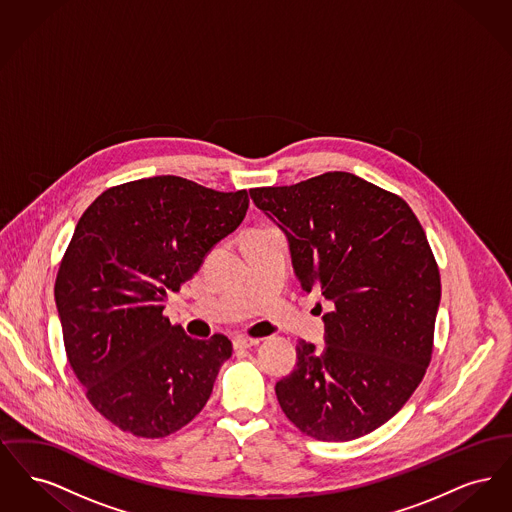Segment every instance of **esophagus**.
Masks as SVG:
<instances>
[{
  "instance_id": "esophagus-1",
  "label": "esophagus",
  "mask_w": 512,
  "mask_h": 512,
  "mask_svg": "<svg viewBox=\"0 0 512 512\" xmlns=\"http://www.w3.org/2000/svg\"><path fill=\"white\" fill-rule=\"evenodd\" d=\"M261 340L259 338H247V336H238L236 340H234V347L236 349H249V347H255V345H259Z\"/></svg>"
}]
</instances>
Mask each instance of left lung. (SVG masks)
<instances>
[{
	"label": "left lung",
	"mask_w": 512,
	"mask_h": 512,
	"mask_svg": "<svg viewBox=\"0 0 512 512\" xmlns=\"http://www.w3.org/2000/svg\"><path fill=\"white\" fill-rule=\"evenodd\" d=\"M249 195L286 234L301 288L332 303L326 345L299 340L295 368L276 382L282 411L320 441L370 434L409 401L432 357L441 282L420 222L351 172Z\"/></svg>",
	"instance_id": "obj_1"
}]
</instances>
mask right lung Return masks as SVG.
I'll list each match as a JSON object with an SVG mask.
<instances>
[{"label":"right lung","instance_id":"right-lung-1","mask_svg":"<svg viewBox=\"0 0 512 512\" xmlns=\"http://www.w3.org/2000/svg\"><path fill=\"white\" fill-rule=\"evenodd\" d=\"M247 207L245 190L224 194L167 174L105 190L78 220L55 305L86 397L124 432L165 438L211 397L232 341L190 338L163 309Z\"/></svg>","mask_w":512,"mask_h":512}]
</instances>
